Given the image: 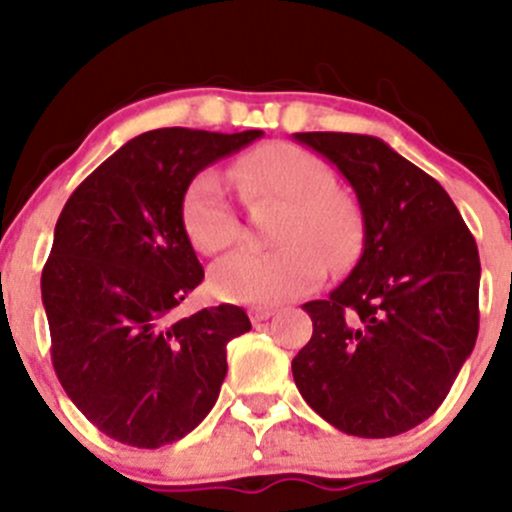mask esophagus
Instances as JSON below:
<instances>
[{
  "label": "esophagus",
  "mask_w": 512,
  "mask_h": 512,
  "mask_svg": "<svg viewBox=\"0 0 512 512\" xmlns=\"http://www.w3.org/2000/svg\"><path fill=\"white\" fill-rule=\"evenodd\" d=\"M272 314H275V309H272V307H252L250 309L252 322H265V319H270Z\"/></svg>",
  "instance_id": "esophagus-1"
}]
</instances>
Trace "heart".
I'll use <instances>...</instances> for the list:
<instances>
[{
	"label": "heart",
	"mask_w": 512,
	"mask_h": 512,
	"mask_svg": "<svg viewBox=\"0 0 512 512\" xmlns=\"http://www.w3.org/2000/svg\"><path fill=\"white\" fill-rule=\"evenodd\" d=\"M247 200L285 203L272 250L230 252L210 270V287L227 302L277 304L309 292L324 277V257L347 260L359 240V215L347 195L332 190L327 165L304 148L267 143L245 153L227 170ZM183 223L200 252L225 250L240 232V220L223 178L213 170L195 175L183 198Z\"/></svg>",
	"instance_id": "obj_1"
}]
</instances>
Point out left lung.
<instances>
[{"mask_svg":"<svg viewBox=\"0 0 512 512\" xmlns=\"http://www.w3.org/2000/svg\"><path fill=\"white\" fill-rule=\"evenodd\" d=\"M349 180L364 250L327 299L302 304L312 339L292 359L327 423L389 438L436 414L478 337V245L438 180L361 133H294Z\"/></svg>","mask_w":512,"mask_h":512,"instance_id":"1","label":"left lung"}]
</instances>
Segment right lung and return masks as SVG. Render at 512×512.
I'll list each match as a JSON object with an SVG mask.
<instances>
[{
  "instance_id": "obj_1",
  "label": "right lung",
  "mask_w": 512,
  "mask_h": 512,
  "mask_svg": "<svg viewBox=\"0 0 512 512\" xmlns=\"http://www.w3.org/2000/svg\"><path fill=\"white\" fill-rule=\"evenodd\" d=\"M262 136L141 133L98 165L56 220L41 272L51 361L76 409L113 441L168 446L218 401L227 342L252 324L235 304L173 319L203 282L183 198L200 170Z\"/></svg>"
}]
</instances>
